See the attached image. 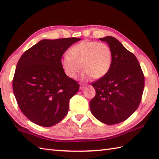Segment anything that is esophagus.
<instances>
[{
	"mask_svg": "<svg viewBox=\"0 0 159 159\" xmlns=\"http://www.w3.org/2000/svg\"><path fill=\"white\" fill-rule=\"evenodd\" d=\"M85 85H84V84H80V90H82V89H83L84 88H85Z\"/></svg>",
	"mask_w": 159,
	"mask_h": 159,
	"instance_id": "1",
	"label": "esophagus"
}]
</instances>
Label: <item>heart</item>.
Here are the masks:
<instances>
[{
    "label": "heart",
    "mask_w": 159,
    "mask_h": 159,
    "mask_svg": "<svg viewBox=\"0 0 159 159\" xmlns=\"http://www.w3.org/2000/svg\"><path fill=\"white\" fill-rule=\"evenodd\" d=\"M113 62V52L107 43L83 41L73 46L64 56L61 64L66 75L74 79L81 69L80 78L86 80L92 76L100 79L109 72Z\"/></svg>",
    "instance_id": "1"
}]
</instances>
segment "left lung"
<instances>
[{
    "label": "left lung",
    "instance_id": "obj_1",
    "mask_svg": "<svg viewBox=\"0 0 159 159\" xmlns=\"http://www.w3.org/2000/svg\"><path fill=\"white\" fill-rule=\"evenodd\" d=\"M113 52L112 66L104 77L92 83L96 96L91 100V112L108 125L128 119L139 107L144 88V76L136 57L112 36L100 38Z\"/></svg>",
    "mask_w": 159,
    "mask_h": 159
}]
</instances>
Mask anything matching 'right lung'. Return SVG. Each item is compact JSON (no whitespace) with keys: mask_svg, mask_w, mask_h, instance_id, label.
<instances>
[{"mask_svg":"<svg viewBox=\"0 0 159 159\" xmlns=\"http://www.w3.org/2000/svg\"><path fill=\"white\" fill-rule=\"evenodd\" d=\"M80 38L42 39L19 59L13 80V91L23 114L39 126L50 127L66 117L69 101L79 84L67 76L61 57Z\"/></svg>","mask_w":159,"mask_h":159,"instance_id":"1","label":"right lung"}]
</instances>
